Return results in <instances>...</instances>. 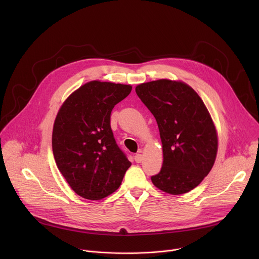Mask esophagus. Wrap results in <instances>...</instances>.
Wrapping results in <instances>:
<instances>
[{
  "instance_id": "obj_1",
  "label": "esophagus",
  "mask_w": 259,
  "mask_h": 259,
  "mask_svg": "<svg viewBox=\"0 0 259 259\" xmlns=\"http://www.w3.org/2000/svg\"><path fill=\"white\" fill-rule=\"evenodd\" d=\"M134 159H135V162H136V163H140V162H142L143 157H142L141 154H137V155H135Z\"/></svg>"
}]
</instances>
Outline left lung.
I'll return each instance as SVG.
<instances>
[{
  "label": "left lung",
  "instance_id": "8db88e82",
  "mask_svg": "<svg viewBox=\"0 0 259 259\" xmlns=\"http://www.w3.org/2000/svg\"><path fill=\"white\" fill-rule=\"evenodd\" d=\"M135 91L154 115L163 146V165L152 182L170 195L191 192L211 171L217 155V131L209 110L181 81L142 83Z\"/></svg>",
  "mask_w": 259,
  "mask_h": 259
}]
</instances>
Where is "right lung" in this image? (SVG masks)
I'll list each match as a JSON object with an SVG mask.
<instances>
[{
	"label": "right lung",
	"instance_id": "right-lung-1",
	"mask_svg": "<svg viewBox=\"0 0 259 259\" xmlns=\"http://www.w3.org/2000/svg\"><path fill=\"white\" fill-rule=\"evenodd\" d=\"M131 85L90 81L73 91L56 115L52 150L70 189L87 200H101L121 186L131 166L110 129V113Z\"/></svg>",
	"mask_w": 259,
	"mask_h": 259
}]
</instances>
